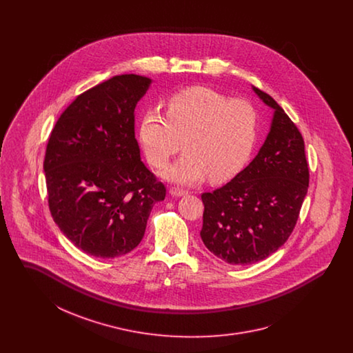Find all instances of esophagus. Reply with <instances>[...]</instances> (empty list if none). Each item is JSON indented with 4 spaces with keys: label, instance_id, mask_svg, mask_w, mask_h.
Returning <instances> with one entry per match:
<instances>
[{
    "label": "esophagus",
    "instance_id": "1",
    "mask_svg": "<svg viewBox=\"0 0 353 353\" xmlns=\"http://www.w3.org/2000/svg\"><path fill=\"white\" fill-rule=\"evenodd\" d=\"M169 193H170L172 196H174V197H183V196L188 194L186 190H183V189H180V188H170V189H169Z\"/></svg>",
    "mask_w": 353,
    "mask_h": 353
}]
</instances>
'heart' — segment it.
I'll return each instance as SVG.
<instances>
[{
	"label": "heart",
	"instance_id": "b5f03b06",
	"mask_svg": "<svg viewBox=\"0 0 353 353\" xmlns=\"http://www.w3.org/2000/svg\"><path fill=\"white\" fill-rule=\"evenodd\" d=\"M258 134V112L250 101L232 99L206 87L174 94L167 115L148 111L139 125L145 157L165 167L180 151L185 154L163 172L170 183L194 185L208 176L213 183L235 177L252 156Z\"/></svg>",
	"mask_w": 353,
	"mask_h": 353
}]
</instances>
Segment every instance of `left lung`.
<instances>
[{
    "label": "left lung",
    "mask_w": 353,
    "mask_h": 353,
    "mask_svg": "<svg viewBox=\"0 0 353 353\" xmlns=\"http://www.w3.org/2000/svg\"><path fill=\"white\" fill-rule=\"evenodd\" d=\"M252 88L274 111L265 143L232 181L201 196L202 242L221 261L235 266L266 259L285 243L310 181L299 130L270 95Z\"/></svg>",
    "instance_id": "8db88e82"
}]
</instances>
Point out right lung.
<instances>
[{
  "instance_id": "1",
  "label": "right lung",
  "mask_w": 353,
  "mask_h": 353,
  "mask_svg": "<svg viewBox=\"0 0 353 353\" xmlns=\"http://www.w3.org/2000/svg\"><path fill=\"white\" fill-rule=\"evenodd\" d=\"M151 84L147 77L117 75L81 94L51 131L43 161L51 216L97 258L132 252L153 205L165 199L134 139V108Z\"/></svg>"
}]
</instances>
